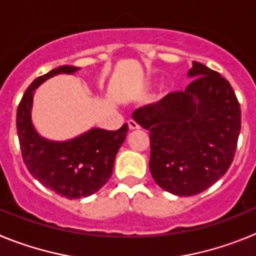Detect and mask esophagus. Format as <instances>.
Returning <instances> with one entry per match:
<instances>
[{"label": "esophagus", "mask_w": 256, "mask_h": 256, "mask_svg": "<svg viewBox=\"0 0 256 256\" xmlns=\"http://www.w3.org/2000/svg\"><path fill=\"white\" fill-rule=\"evenodd\" d=\"M128 126H130V130H140V126L136 123L134 120H130L128 122Z\"/></svg>", "instance_id": "1"}]
</instances>
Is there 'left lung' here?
<instances>
[{"label": "left lung", "mask_w": 256, "mask_h": 256, "mask_svg": "<svg viewBox=\"0 0 256 256\" xmlns=\"http://www.w3.org/2000/svg\"><path fill=\"white\" fill-rule=\"evenodd\" d=\"M191 83L159 102L137 108L133 119L150 132V172L165 191L192 196L230 168L241 130V110L230 82L198 61Z\"/></svg>", "instance_id": "obj_1"}]
</instances>
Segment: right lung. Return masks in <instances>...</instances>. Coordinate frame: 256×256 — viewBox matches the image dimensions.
I'll return each mask as SVG.
<instances>
[{
	"label": "right lung",
	"instance_id": "add662e5",
	"mask_svg": "<svg viewBox=\"0 0 256 256\" xmlns=\"http://www.w3.org/2000/svg\"><path fill=\"white\" fill-rule=\"evenodd\" d=\"M79 68L72 65L56 68L34 79L26 88L16 112V128L22 160L29 173L44 187L66 198L94 195L112 177L115 156L128 132L91 128L66 141L47 140L37 132L32 122L36 90L58 74H74Z\"/></svg>",
	"mask_w": 256,
	"mask_h": 256
}]
</instances>
